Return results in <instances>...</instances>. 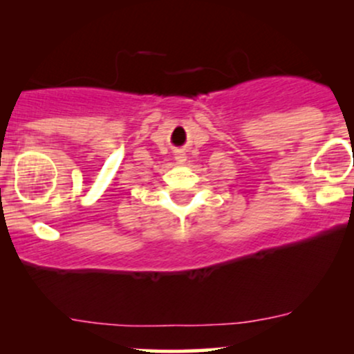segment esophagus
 <instances>
[{
	"label": "esophagus",
	"instance_id": "34e87169",
	"mask_svg": "<svg viewBox=\"0 0 354 354\" xmlns=\"http://www.w3.org/2000/svg\"><path fill=\"white\" fill-rule=\"evenodd\" d=\"M176 161L180 165H183L186 161V156H185V154H176Z\"/></svg>",
	"mask_w": 354,
	"mask_h": 354
}]
</instances>
